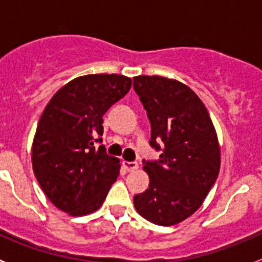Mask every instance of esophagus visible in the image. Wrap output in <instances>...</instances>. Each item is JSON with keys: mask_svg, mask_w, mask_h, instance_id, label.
Returning <instances> with one entry per match:
<instances>
[{"mask_svg": "<svg viewBox=\"0 0 262 262\" xmlns=\"http://www.w3.org/2000/svg\"><path fill=\"white\" fill-rule=\"evenodd\" d=\"M123 165H124V168L128 170V172H134V170H136V169L139 168V165L136 161H123Z\"/></svg>", "mask_w": 262, "mask_h": 262, "instance_id": "34e87169", "label": "esophagus"}]
</instances>
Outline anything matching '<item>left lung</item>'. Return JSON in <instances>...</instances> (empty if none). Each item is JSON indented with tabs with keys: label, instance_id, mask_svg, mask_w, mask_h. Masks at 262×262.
Returning <instances> with one entry per match:
<instances>
[{
	"label": "left lung",
	"instance_id": "left-lung-1",
	"mask_svg": "<svg viewBox=\"0 0 262 262\" xmlns=\"http://www.w3.org/2000/svg\"><path fill=\"white\" fill-rule=\"evenodd\" d=\"M134 89L151 122L149 144L161 151L144 161L149 187L134 196L136 211L157 226L193 215L216 181L221 147L200 97L187 85L161 76H136Z\"/></svg>",
	"mask_w": 262,
	"mask_h": 262
}]
</instances>
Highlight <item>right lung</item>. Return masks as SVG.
Instances as JSON below:
<instances>
[{
	"mask_svg": "<svg viewBox=\"0 0 262 262\" xmlns=\"http://www.w3.org/2000/svg\"><path fill=\"white\" fill-rule=\"evenodd\" d=\"M122 75H86L57 90L39 119L32 169L48 200L72 216L94 212L119 174L102 142L103 114L131 88Z\"/></svg>",
	"mask_w": 262,
	"mask_h": 262,
	"instance_id": "obj_1",
	"label": "right lung"
}]
</instances>
